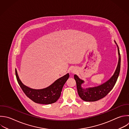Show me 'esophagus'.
I'll list each match as a JSON object with an SVG mask.
<instances>
[{
	"label": "esophagus",
	"instance_id": "esophagus-1",
	"mask_svg": "<svg viewBox=\"0 0 129 129\" xmlns=\"http://www.w3.org/2000/svg\"><path fill=\"white\" fill-rule=\"evenodd\" d=\"M72 72H73V73H75L76 72H75V71H72Z\"/></svg>",
	"mask_w": 129,
	"mask_h": 129
}]
</instances>
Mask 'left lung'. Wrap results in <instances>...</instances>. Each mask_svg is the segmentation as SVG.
I'll return each instance as SVG.
<instances>
[{
	"label": "left lung",
	"mask_w": 129,
	"mask_h": 129,
	"mask_svg": "<svg viewBox=\"0 0 129 129\" xmlns=\"http://www.w3.org/2000/svg\"><path fill=\"white\" fill-rule=\"evenodd\" d=\"M117 45L118 53V61L116 70L109 80L103 84L92 88L83 89L81 84L84 82L81 80L76 75H74V79L76 82L78 93L80 97L85 101H96L101 98H103L112 90L117 80L120 68V55L118 46L115 41Z\"/></svg>",
	"instance_id": "1"
}]
</instances>
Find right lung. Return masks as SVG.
<instances>
[{
	"instance_id": "1",
	"label": "right lung",
	"mask_w": 129,
	"mask_h": 129,
	"mask_svg": "<svg viewBox=\"0 0 129 129\" xmlns=\"http://www.w3.org/2000/svg\"><path fill=\"white\" fill-rule=\"evenodd\" d=\"M16 75L17 81L26 95L35 103L50 104L55 102L59 98L63 86L68 78L69 74L56 80L49 87L42 89H33L24 85L19 79L17 70Z\"/></svg>"
}]
</instances>
